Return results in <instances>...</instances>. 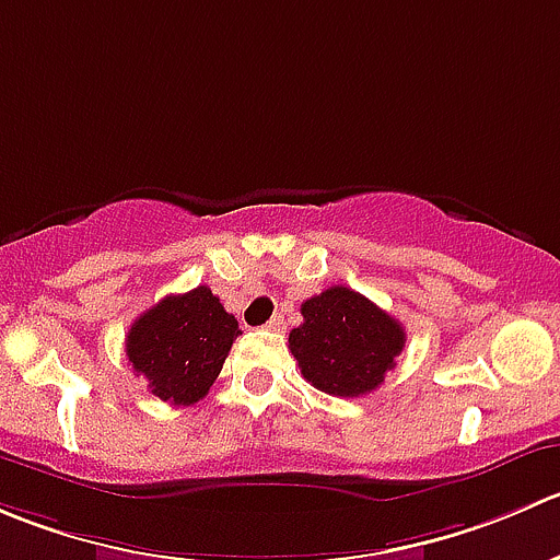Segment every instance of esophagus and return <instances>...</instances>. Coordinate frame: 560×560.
<instances>
[{
  "mask_svg": "<svg viewBox=\"0 0 560 560\" xmlns=\"http://www.w3.org/2000/svg\"><path fill=\"white\" fill-rule=\"evenodd\" d=\"M265 328H268V330H284V314H276V317L270 319Z\"/></svg>",
  "mask_w": 560,
  "mask_h": 560,
  "instance_id": "esophagus-1",
  "label": "esophagus"
}]
</instances>
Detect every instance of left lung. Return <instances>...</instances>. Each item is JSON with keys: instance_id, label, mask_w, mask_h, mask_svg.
<instances>
[{"instance_id": "8db88e82", "label": "left lung", "mask_w": 560, "mask_h": 560, "mask_svg": "<svg viewBox=\"0 0 560 560\" xmlns=\"http://www.w3.org/2000/svg\"><path fill=\"white\" fill-rule=\"evenodd\" d=\"M301 314L290 350L303 377L330 396L374 390L405 347V328L350 287H328L301 303Z\"/></svg>"}]
</instances>
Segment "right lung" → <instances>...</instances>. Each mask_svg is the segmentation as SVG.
I'll return each instance as SVG.
<instances>
[{"label":"right lung","instance_id":"obj_1","mask_svg":"<svg viewBox=\"0 0 560 560\" xmlns=\"http://www.w3.org/2000/svg\"><path fill=\"white\" fill-rule=\"evenodd\" d=\"M241 328L210 287L166 295L136 319L125 355L159 399L194 405L219 377Z\"/></svg>","mask_w":560,"mask_h":560}]
</instances>
